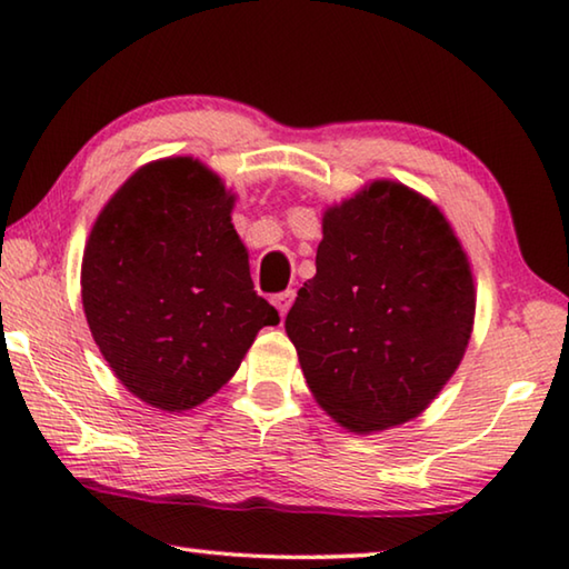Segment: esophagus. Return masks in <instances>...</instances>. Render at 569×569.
I'll list each match as a JSON object with an SVG mask.
<instances>
[{
  "label": "esophagus",
  "mask_w": 569,
  "mask_h": 569,
  "mask_svg": "<svg viewBox=\"0 0 569 569\" xmlns=\"http://www.w3.org/2000/svg\"><path fill=\"white\" fill-rule=\"evenodd\" d=\"M272 302H274V307L279 310V315L284 317L287 312H290V307H292V302H295V290H287V292L274 295Z\"/></svg>",
  "instance_id": "34e87169"
}]
</instances>
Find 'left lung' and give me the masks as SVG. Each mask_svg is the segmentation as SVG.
<instances>
[{"label": "left lung", "mask_w": 569, "mask_h": 569, "mask_svg": "<svg viewBox=\"0 0 569 569\" xmlns=\"http://www.w3.org/2000/svg\"><path fill=\"white\" fill-rule=\"evenodd\" d=\"M475 282L450 222L390 179L322 217L317 274L284 320L317 405L357 435L422 415L460 367Z\"/></svg>", "instance_id": "1"}]
</instances>
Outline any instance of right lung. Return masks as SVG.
<instances>
[{
	"label": "right lung",
	"instance_id": "right-lung-1",
	"mask_svg": "<svg viewBox=\"0 0 569 569\" xmlns=\"http://www.w3.org/2000/svg\"><path fill=\"white\" fill-rule=\"evenodd\" d=\"M234 194L192 157L117 189L82 259L87 325L117 380L164 412L209 400L279 315L254 292Z\"/></svg>",
	"mask_w": 569,
	"mask_h": 569
}]
</instances>
